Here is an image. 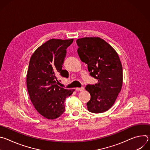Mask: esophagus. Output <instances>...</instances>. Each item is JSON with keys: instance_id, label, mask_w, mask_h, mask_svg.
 I'll use <instances>...</instances> for the list:
<instances>
[{"instance_id": "esophagus-1", "label": "esophagus", "mask_w": 150, "mask_h": 150, "mask_svg": "<svg viewBox=\"0 0 150 150\" xmlns=\"http://www.w3.org/2000/svg\"><path fill=\"white\" fill-rule=\"evenodd\" d=\"M84 90L83 87H81V88H76V91H82Z\"/></svg>"}]
</instances>
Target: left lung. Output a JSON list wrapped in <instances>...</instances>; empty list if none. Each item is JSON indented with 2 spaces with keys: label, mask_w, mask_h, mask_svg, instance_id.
I'll return each instance as SVG.
<instances>
[{
  "label": "left lung",
  "mask_w": 150,
  "mask_h": 150,
  "mask_svg": "<svg viewBox=\"0 0 150 150\" xmlns=\"http://www.w3.org/2000/svg\"><path fill=\"white\" fill-rule=\"evenodd\" d=\"M82 62L88 65L95 85H87L85 90L91 95L87 103L88 110L103 113L112 108L120 93L123 83V71L116 51L100 37H83L76 41Z\"/></svg>",
  "instance_id": "obj_1"
}]
</instances>
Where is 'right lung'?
<instances>
[{
    "instance_id": "1",
    "label": "right lung",
    "mask_w": 150,
    "mask_h": 150,
    "mask_svg": "<svg viewBox=\"0 0 150 150\" xmlns=\"http://www.w3.org/2000/svg\"><path fill=\"white\" fill-rule=\"evenodd\" d=\"M74 39L52 38L38 47L32 54L27 74V87L35 110L44 117L55 119L65 112V99L75 91L60 87L57 76L67 77L62 69L66 49Z\"/></svg>"
}]
</instances>
